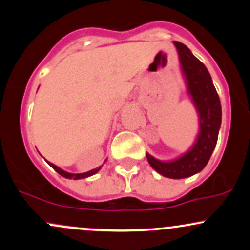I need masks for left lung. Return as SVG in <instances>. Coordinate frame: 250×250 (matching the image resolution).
I'll return each mask as SVG.
<instances>
[{
  "label": "left lung",
  "instance_id": "8db88e82",
  "mask_svg": "<svg viewBox=\"0 0 250 250\" xmlns=\"http://www.w3.org/2000/svg\"><path fill=\"white\" fill-rule=\"evenodd\" d=\"M174 44L187 79L188 91L200 117V132L190 151L177 160L164 163L149 154L146 157L149 165L161 175L172 179H183L200 172L207 165L218 142L222 113L219 95L206 66L185 44L180 42H174Z\"/></svg>",
  "mask_w": 250,
  "mask_h": 250
}]
</instances>
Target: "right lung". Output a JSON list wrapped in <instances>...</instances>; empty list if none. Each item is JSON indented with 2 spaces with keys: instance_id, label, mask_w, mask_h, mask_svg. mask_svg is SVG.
I'll use <instances>...</instances> for the list:
<instances>
[{
  "instance_id": "1",
  "label": "right lung",
  "mask_w": 250,
  "mask_h": 250,
  "mask_svg": "<svg viewBox=\"0 0 250 250\" xmlns=\"http://www.w3.org/2000/svg\"><path fill=\"white\" fill-rule=\"evenodd\" d=\"M48 164L50 166L52 167V168L55 169L56 172L58 173V174H61L62 177H64V178H67V179H83V178H87V177H90V175H92V174H95V173H97L99 171V168H101V167H98V168H96V169H92V171H89V172H85V173H81V174H72V173H67V172H65V171H63V169H61L60 167H57V166H55L54 164H51V163H49L48 161Z\"/></svg>"
}]
</instances>
